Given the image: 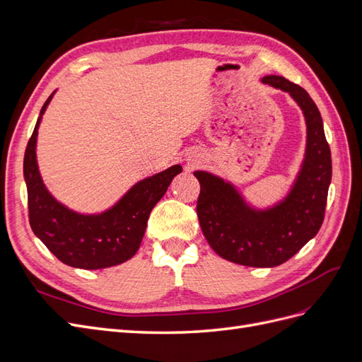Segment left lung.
Segmentation results:
<instances>
[{"label": "left lung", "instance_id": "1", "mask_svg": "<svg viewBox=\"0 0 362 362\" xmlns=\"http://www.w3.org/2000/svg\"><path fill=\"white\" fill-rule=\"evenodd\" d=\"M262 83L288 92L306 122L305 160L287 198L269 210H254L229 182L194 172L201 184L196 211L208 245L218 257L249 267L279 266L319 233L332 178L323 120L308 92L279 75H267Z\"/></svg>", "mask_w": 362, "mask_h": 362}]
</instances>
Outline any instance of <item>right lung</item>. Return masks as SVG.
<instances>
[{
    "label": "right lung",
    "instance_id": "add662e5",
    "mask_svg": "<svg viewBox=\"0 0 362 362\" xmlns=\"http://www.w3.org/2000/svg\"><path fill=\"white\" fill-rule=\"evenodd\" d=\"M52 95L54 92L42 107L24 156L30 226L64 264L86 270L117 266L134 257L152 208L182 168L175 164L139 181L115 206L101 214L86 216L69 210L49 194L36 161L37 128Z\"/></svg>",
    "mask_w": 362,
    "mask_h": 362
}]
</instances>
